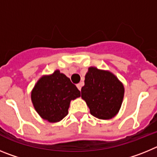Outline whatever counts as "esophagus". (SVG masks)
Masks as SVG:
<instances>
[{
	"instance_id": "1",
	"label": "esophagus",
	"mask_w": 157,
	"mask_h": 157,
	"mask_svg": "<svg viewBox=\"0 0 157 157\" xmlns=\"http://www.w3.org/2000/svg\"><path fill=\"white\" fill-rule=\"evenodd\" d=\"M82 86V82H80V83H78V84H77V87H78V89L79 90H81Z\"/></svg>"
}]
</instances>
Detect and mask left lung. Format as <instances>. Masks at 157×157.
Here are the masks:
<instances>
[{"instance_id":"8db88e82","label":"left lung","mask_w":157,"mask_h":157,"mask_svg":"<svg viewBox=\"0 0 157 157\" xmlns=\"http://www.w3.org/2000/svg\"><path fill=\"white\" fill-rule=\"evenodd\" d=\"M82 98L85 100L92 116L101 120L114 117L120 110L124 95L123 86L109 71L90 67L82 87Z\"/></svg>"}]
</instances>
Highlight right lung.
Listing matches in <instances>:
<instances>
[{
  "mask_svg": "<svg viewBox=\"0 0 157 157\" xmlns=\"http://www.w3.org/2000/svg\"><path fill=\"white\" fill-rule=\"evenodd\" d=\"M81 94L70 78L59 71L43 76L31 93L34 109L42 119L51 123L59 122L67 115L71 100Z\"/></svg>",
  "mask_w": 157,
  "mask_h": 157,
  "instance_id": "1",
  "label": "right lung"
}]
</instances>
